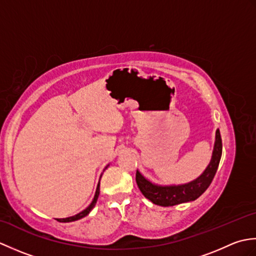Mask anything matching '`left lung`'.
Returning a JSON list of instances; mask_svg holds the SVG:
<instances>
[{"mask_svg": "<svg viewBox=\"0 0 256 256\" xmlns=\"http://www.w3.org/2000/svg\"><path fill=\"white\" fill-rule=\"evenodd\" d=\"M222 155V140L220 131L216 132V143L212 158L202 175L194 179V182L179 184V186H157L145 179L140 172L136 170V184L145 198L150 200L155 204L162 206H170L188 201H194L202 194L210 184L214 180L216 172L218 170L219 162Z\"/></svg>", "mask_w": 256, "mask_h": 256, "instance_id": "left-lung-1", "label": "left lung"}]
</instances>
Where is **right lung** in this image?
I'll list each match as a JSON object with an SVG mask.
<instances>
[{
	"mask_svg": "<svg viewBox=\"0 0 256 256\" xmlns=\"http://www.w3.org/2000/svg\"><path fill=\"white\" fill-rule=\"evenodd\" d=\"M99 194H100V182L99 184H98V187H96V194H94V200H92V202L90 204V206H88V208H86L84 211L79 212L78 214H76L74 216H69V218H64V219H57L59 222H72V221H76V220H79L81 218H84V216H88L89 212L92 210V208H94V204H96V200H98V197H99Z\"/></svg>",
	"mask_w": 256,
	"mask_h": 256,
	"instance_id": "1",
	"label": "right lung"
}]
</instances>
